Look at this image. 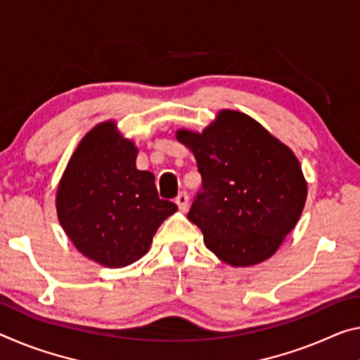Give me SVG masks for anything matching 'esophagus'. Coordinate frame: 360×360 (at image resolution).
Instances as JSON below:
<instances>
[{"label": "esophagus", "mask_w": 360, "mask_h": 360, "mask_svg": "<svg viewBox=\"0 0 360 360\" xmlns=\"http://www.w3.org/2000/svg\"><path fill=\"white\" fill-rule=\"evenodd\" d=\"M176 205H178L181 211H187V208H189V195H187V192H179V195L176 197Z\"/></svg>", "instance_id": "esophagus-1"}]
</instances>
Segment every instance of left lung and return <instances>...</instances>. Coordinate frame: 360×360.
<instances>
[{
  "label": "left lung",
  "instance_id": "8db88e82",
  "mask_svg": "<svg viewBox=\"0 0 360 360\" xmlns=\"http://www.w3.org/2000/svg\"><path fill=\"white\" fill-rule=\"evenodd\" d=\"M176 138L197 160L202 191L189 210L210 252L233 267L277 252L303 213L307 184L290 147L252 117L221 110L202 133Z\"/></svg>",
  "mask_w": 360,
  "mask_h": 360
}]
</instances>
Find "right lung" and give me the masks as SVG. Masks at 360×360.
Instances as JSON below:
<instances>
[{"label":"right lung","mask_w":360,"mask_h":360,"mask_svg":"<svg viewBox=\"0 0 360 360\" xmlns=\"http://www.w3.org/2000/svg\"><path fill=\"white\" fill-rule=\"evenodd\" d=\"M138 147L115 122L79 142L56 195L57 218L79 253L105 267L141 259L162 222L178 207L162 200L150 171L136 168Z\"/></svg>","instance_id":"1"}]
</instances>
